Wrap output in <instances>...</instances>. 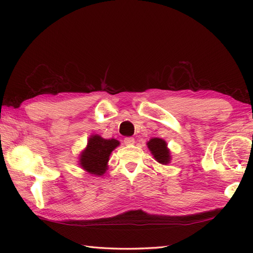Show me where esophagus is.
<instances>
[{
    "label": "esophagus",
    "instance_id": "obj_1",
    "mask_svg": "<svg viewBox=\"0 0 253 253\" xmlns=\"http://www.w3.org/2000/svg\"><path fill=\"white\" fill-rule=\"evenodd\" d=\"M124 141H125V144H126V145H132L135 143V139L133 138V137H126Z\"/></svg>",
    "mask_w": 253,
    "mask_h": 253
}]
</instances>
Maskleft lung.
I'll use <instances>...</instances> for the list:
<instances>
[{"label": "left lung", "mask_w": 253, "mask_h": 253, "mask_svg": "<svg viewBox=\"0 0 253 253\" xmlns=\"http://www.w3.org/2000/svg\"><path fill=\"white\" fill-rule=\"evenodd\" d=\"M148 148L159 164L167 165L170 162V153L167 149V143L165 140L160 138H152L148 142Z\"/></svg>", "instance_id": "8db88e82"}]
</instances>
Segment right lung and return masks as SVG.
Returning <instances> with one entry per match:
<instances>
[{"label":"right lung","mask_w":253,"mask_h":253,"mask_svg":"<svg viewBox=\"0 0 253 253\" xmlns=\"http://www.w3.org/2000/svg\"><path fill=\"white\" fill-rule=\"evenodd\" d=\"M116 139H103L100 136H91L86 149L82 152L80 165L84 170L91 174L102 175L108 169V162L112 151L118 147Z\"/></svg>","instance_id":"add662e5"}]
</instances>
